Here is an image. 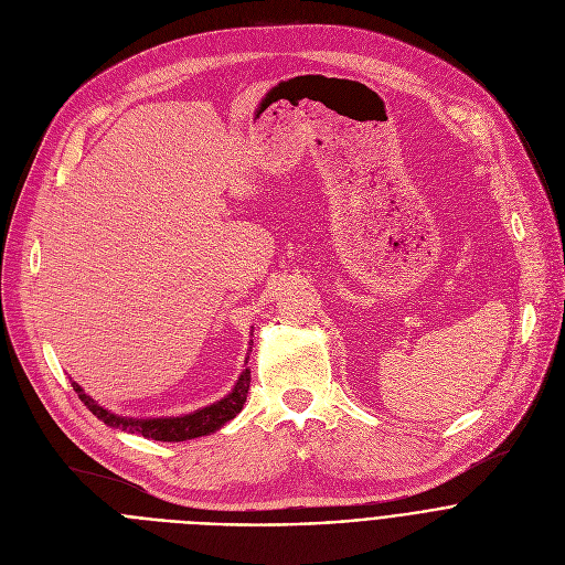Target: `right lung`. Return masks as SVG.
Returning a JSON list of instances; mask_svg holds the SVG:
<instances>
[{
	"instance_id": "add662e5",
	"label": "right lung",
	"mask_w": 565,
	"mask_h": 565,
	"mask_svg": "<svg viewBox=\"0 0 565 565\" xmlns=\"http://www.w3.org/2000/svg\"><path fill=\"white\" fill-rule=\"evenodd\" d=\"M253 349V344H250ZM73 391L77 393V397L85 402L87 409L103 420L107 427L127 431V434H138L151 440H160V443H183V440H192L199 436H210L216 429H221L225 423H230L241 409L246 405V395L250 388V369H244V373L238 375L234 388L212 402V405L196 409L192 414L185 416H166V418H127V416H118L109 409H105L103 405L85 393V388L79 386L77 382L71 380Z\"/></svg>"
}]
</instances>
